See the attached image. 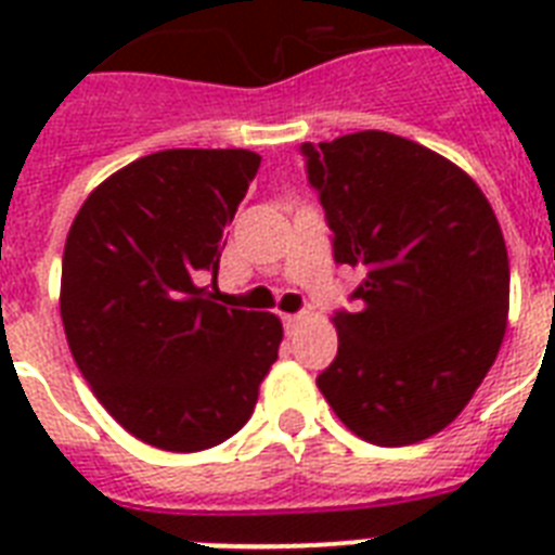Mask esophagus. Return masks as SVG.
Segmentation results:
<instances>
[{
	"instance_id": "obj_1",
	"label": "esophagus",
	"mask_w": 555,
	"mask_h": 555,
	"mask_svg": "<svg viewBox=\"0 0 555 555\" xmlns=\"http://www.w3.org/2000/svg\"><path fill=\"white\" fill-rule=\"evenodd\" d=\"M302 320H305L302 313H285V317H282V322H285L287 331H294L296 325H299V322H302Z\"/></svg>"
}]
</instances>
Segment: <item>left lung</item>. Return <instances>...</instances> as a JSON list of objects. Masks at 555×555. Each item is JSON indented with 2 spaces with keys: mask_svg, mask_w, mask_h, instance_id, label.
I'll return each instance as SVG.
<instances>
[{
  "mask_svg": "<svg viewBox=\"0 0 555 555\" xmlns=\"http://www.w3.org/2000/svg\"><path fill=\"white\" fill-rule=\"evenodd\" d=\"M334 259L363 270L317 386L357 438L409 447L464 412L499 357L509 259L490 201L438 152L388 132L305 143Z\"/></svg>",
  "mask_w": 555,
  "mask_h": 555,
  "instance_id": "obj_1",
  "label": "left lung"
}]
</instances>
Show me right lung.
Segmentation results:
<instances>
[{
	"label": "right lung",
	"instance_id": "right-lung-1",
	"mask_svg": "<svg viewBox=\"0 0 555 555\" xmlns=\"http://www.w3.org/2000/svg\"><path fill=\"white\" fill-rule=\"evenodd\" d=\"M259 164L247 150L152 152L91 190L68 230L60 313L74 363L150 447L224 443L276 363L279 317L198 287V273H218L224 227Z\"/></svg>",
	"mask_w": 555,
	"mask_h": 555
}]
</instances>
